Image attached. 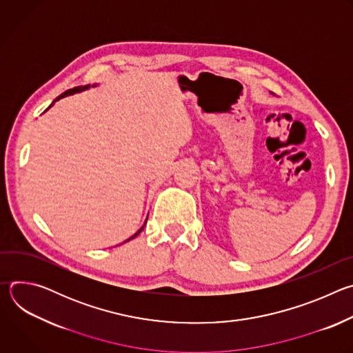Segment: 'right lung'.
Returning a JSON list of instances; mask_svg holds the SVG:
<instances>
[{"label":"right lung","mask_w":353,"mask_h":353,"mask_svg":"<svg viewBox=\"0 0 353 353\" xmlns=\"http://www.w3.org/2000/svg\"><path fill=\"white\" fill-rule=\"evenodd\" d=\"M93 86H94V85H93ZM88 88H89V85H86V86H77V88H72V89H68V90H67V92H64V93H61V94H60V96H59V97H57V99H56V100H54V102H57V100H59V99H61V97H65V96H68V94H74V93H78V92H82V90H85V89H88ZM54 102H53V103H54ZM53 103H52V105H50V106H48V109H50V108H52V106H53ZM146 221H148V218H146ZM146 221H145V223H143V226H145V225H146ZM143 226H142V228H141V229H139V230H138V232H137V233H135V234H132V236H131V237H130V239H128V240H125V241H130V240H131V239H134V237H137V236H138V234H139V233H141V232H142V230H143ZM125 241H124V243H125Z\"/></svg>","instance_id":"obj_1"}]
</instances>
